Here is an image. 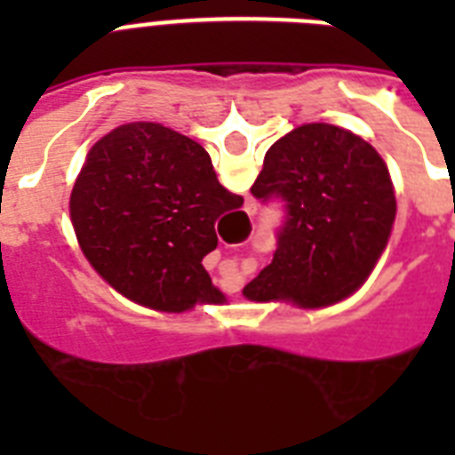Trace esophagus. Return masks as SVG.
Instances as JSON below:
<instances>
[{"mask_svg": "<svg viewBox=\"0 0 455 455\" xmlns=\"http://www.w3.org/2000/svg\"><path fill=\"white\" fill-rule=\"evenodd\" d=\"M248 212H250V214H252V212H255V205H250V207H248ZM228 267H234V264H231V262H228Z\"/></svg>", "mask_w": 455, "mask_h": 455, "instance_id": "34e87169", "label": "esophagus"}]
</instances>
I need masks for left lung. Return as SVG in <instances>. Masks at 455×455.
Returning a JSON list of instances; mask_svg holds the SVG:
<instances>
[{
	"instance_id": "left-lung-1",
	"label": "left lung",
	"mask_w": 455,
	"mask_h": 455,
	"mask_svg": "<svg viewBox=\"0 0 455 455\" xmlns=\"http://www.w3.org/2000/svg\"><path fill=\"white\" fill-rule=\"evenodd\" d=\"M250 191L285 207L274 259L243 291L255 302L316 309L349 298L380 259L395 224L387 164L368 141L335 124H302L278 139Z\"/></svg>"
}]
</instances>
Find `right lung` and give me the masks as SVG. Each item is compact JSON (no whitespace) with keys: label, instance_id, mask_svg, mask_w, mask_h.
<instances>
[{"label":"right lung","instance_id":"1","mask_svg":"<svg viewBox=\"0 0 455 455\" xmlns=\"http://www.w3.org/2000/svg\"><path fill=\"white\" fill-rule=\"evenodd\" d=\"M241 205L203 146L157 123H130L87 153L70 220L89 264L117 292L179 314L224 302L203 257L217 248L214 221Z\"/></svg>","mask_w":455,"mask_h":455}]
</instances>
